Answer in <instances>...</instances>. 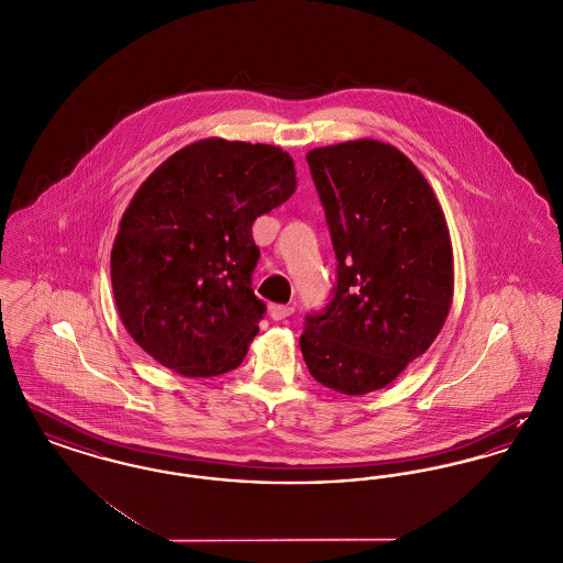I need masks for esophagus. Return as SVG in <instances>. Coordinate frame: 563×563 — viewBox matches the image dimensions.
<instances>
[{
  "instance_id": "esophagus-1",
  "label": "esophagus",
  "mask_w": 563,
  "mask_h": 563,
  "mask_svg": "<svg viewBox=\"0 0 563 563\" xmlns=\"http://www.w3.org/2000/svg\"><path fill=\"white\" fill-rule=\"evenodd\" d=\"M294 306L291 303H269V317L274 319V321H285L287 317H291L294 314Z\"/></svg>"
}]
</instances>
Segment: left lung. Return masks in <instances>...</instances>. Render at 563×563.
<instances>
[{
  "instance_id": "1",
  "label": "left lung",
  "mask_w": 563,
  "mask_h": 563,
  "mask_svg": "<svg viewBox=\"0 0 563 563\" xmlns=\"http://www.w3.org/2000/svg\"><path fill=\"white\" fill-rule=\"evenodd\" d=\"M306 161L338 274L299 346L317 382L356 397L388 386L439 335L454 295L452 241L427 179L397 147L361 139Z\"/></svg>"
}]
</instances>
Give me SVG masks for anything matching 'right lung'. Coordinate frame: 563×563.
I'll return each instance as SVG.
<instances>
[{
    "mask_svg": "<svg viewBox=\"0 0 563 563\" xmlns=\"http://www.w3.org/2000/svg\"><path fill=\"white\" fill-rule=\"evenodd\" d=\"M294 191V161L272 145L205 139L162 162L111 249L113 297L134 342L188 377L236 369L266 314L251 289V225Z\"/></svg>",
    "mask_w": 563,
    "mask_h": 563,
    "instance_id": "1",
    "label": "right lung"
}]
</instances>
